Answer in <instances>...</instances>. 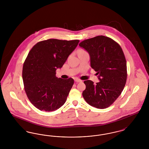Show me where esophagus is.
Wrapping results in <instances>:
<instances>
[{
  "label": "esophagus",
  "mask_w": 149,
  "mask_h": 149,
  "mask_svg": "<svg viewBox=\"0 0 149 149\" xmlns=\"http://www.w3.org/2000/svg\"><path fill=\"white\" fill-rule=\"evenodd\" d=\"M75 81L76 83H81V82H82V80H81L80 79H75Z\"/></svg>",
  "instance_id": "esophagus-1"
}]
</instances>
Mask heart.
<instances>
[{
    "mask_svg": "<svg viewBox=\"0 0 149 149\" xmlns=\"http://www.w3.org/2000/svg\"><path fill=\"white\" fill-rule=\"evenodd\" d=\"M83 51H84V50H80L79 52H83Z\"/></svg>",
    "mask_w": 149,
    "mask_h": 149,
    "instance_id": "obj_1",
    "label": "heart"
}]
</instances>
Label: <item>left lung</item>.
<instances>
[{
    "label": "left lung",
    "instance_id": "left-lung-1",
    "mask_svg": "<svg viewBox=\"0 0 149 149\" xmlns=\"http://www.w3.org/2000/svg\"><path fill=\"white\" fill-rule=\"evenodd\" d=\"M89 54L91 66L98 74L99 81H84L83 92L85 101L97 108L110 106L120 95L127 80V64L125 55L118 43L104 36H98L79 43Z\"/></svg>",
    "mask_w": 149,
    "mask_h": 149
}]
</instances>
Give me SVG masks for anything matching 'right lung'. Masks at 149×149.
<instances>
[{
	"instance_id": "obj_1",
	"label": "right lung",
	"mask_w": 149,
	"mask_h": 149,
	"mask_svg": "<svg viewBox=\"0 0 149 149\" xmlns=\"http://www.w3.org/2000/svg\"><path fill=\"white\" fill-rule=\"evenodd\" d=\"M79 42L49 39L37 43L29 51L22 78L27 97L40 111H54L65 103L74 81L57 78L56 70L63 67Z\"/></svg>"
}]
</instances>
